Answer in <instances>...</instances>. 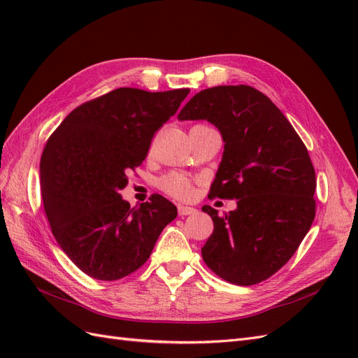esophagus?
I'll use <instances>...</instances> for the list:
<instances>
[{
	"label": "esophagus",
	"instance_id": "obj_1",
	"mask_svg": "<svg viewBox=\"0 0 358 358\" xmlns=\"http://www.w3.org/2000/svg\"><path fill=\"white\" fill-rule=\"evenodd\" d=\"M178 212L180 216H188V215H194L197 213V210L194 208H189V206H183V204H179L178 206Z\"/></svg>",
	"mask_w": 358,
	"mask_h": 358
}]
</instances>
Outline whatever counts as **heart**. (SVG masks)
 <instances>
[{
	"mask_svg": "<svg viewBox=\"0 0 358 358\" xmlns=\"http://www.w3.org/2000/svg\"><path fill=\"white\" fill-rule=\"evenodd\" d=\"M159 188L169 196L180 200L191 199L194 194L192 180L182 173H170V175L161 178Z\"/></svg>",
	"mask_w": 358,
	"mask_h": 358,
	"instance_id": "1",
	"label": "heart"
}]
</instances>
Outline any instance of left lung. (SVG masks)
I'll use <instances>...</instances> for the list:
<instances>
[{
    "label": "left lung",
    "instance_id": "obj_1",
    "mask_svg": "<svg viewBox=\"0 0 358 358\" xmlns=\"http://www.w3.org/2000/svg\"><path fill=\"white\" fill-rule=\"evenodd\" d=\"M180 121L206 119L221 131L224 154L210 196L237 200L225 215L210 206L206 266L236 285H255L288 263L315 218L317 179L308 149L267 95L248 85L196 94Z\"/></svg>",
    "mask_w": 358,
    "mask_h": 358
}]
</instances>
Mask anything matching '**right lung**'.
Masks as SVG:
<instances>
[{
  "label": "right lung",
  "mask_w": 358,
  "mask_h": 358,
  "mask_svg": "<svg viewBox=\"0 0 358 358\" xmlns=\"http://www.w3.org/2000/svg\"><path fill=\"white\" fill-rule=\"evenodd\" d=\"M188 94L119 88L76 107L48 138L40 161L43 206L58 245L88 276L131 275L176 218V206L159 194L131 209L121 189Z\"/></svg>",
  "instance_id": "right-lung-1"
}]
</instances>
